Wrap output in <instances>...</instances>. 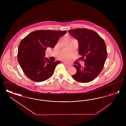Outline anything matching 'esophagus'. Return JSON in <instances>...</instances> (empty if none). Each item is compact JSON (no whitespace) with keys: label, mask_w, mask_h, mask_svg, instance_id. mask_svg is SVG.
Masks as SVG:
<instances>
[{"label":"esophagus","mask_w":126,"mask_h":126,"mask_svg":"<svg viewBox=\"0 0 126 126\" xmlns=\"http://www.w3.org/2000/svg\"><path fill=\"white\" fill-rule=\"evenodd\" d=\"M64 65H65V66H66V67H69V65H68V64H66V63H64Z\"/></svg>","instance_id":"34e87169"}]
</instances>
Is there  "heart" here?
<instances>
[{
	"mask_svg": "<svg viewBox=\"0 0 126 126\" xmlns=\"http://www.w3.org/2000/svg\"><path fill=\"white\" fill-rule=\"evenodd\" d=\"M59 58L62 60H68L70 58V56L69 55L67 54H62L60 55V56L59 57Z\"/></svg>",
	"mask_w": 126,
	"mask_h": 126,
	"instance_id": "b5f03b06",
	"label": "heart"
}]
</instances>
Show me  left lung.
<instances>
[{
  "instance_id": "left-lung-1",
  "label": "left lung",
  "mask_w": 126,
  "mask_h": 126,
  "mask_svg": "<svg viewBox=\"0 0 126 126\" xmlns=\"http://www.w3.org/2000/svg\"><path fill=\"white\" fill-rule=\"evenodd\" d=\"M68 32L77 40L80 60L84 67L74 65L77 73L72 78L80 83H88L98 77L103 68L107 57V48L103 39L97 32L86 28L69 30Z\"/></svg>"
}]
</instances>
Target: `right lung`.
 Listing matches in <instances>:
<instances>
[{
    "label": "right lung",
    "instance_id": "add662e5",
    "mask_svg": "<svg viewBox=\"0 0 126 126\" xmlns=\"http://www.w3.org/2000/svg\"><path fill=\"white\" fill-rule=\"evenodd\" d=\"M67 31L38 30L31 32L22 39L18 46V63L24 74L35 82L50 78L60 61L52 62L44 58L48 47L53 48L60 37Z\"/></svg>",
    "mask_w": 126,
    "mask_h": 126
}]
</instances>
